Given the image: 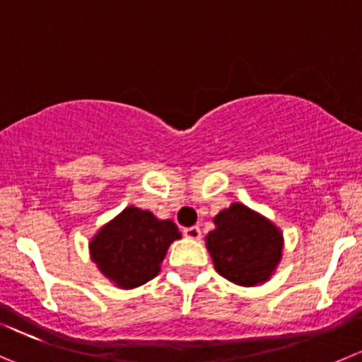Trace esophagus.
<instances>
[{
    "label": "esophagus",
    "instance_id": "34e87169",
    "mask_svg": "<svg viewBox=\"0 0 362 362\" xmlns=\"http://www.w3.org/2000/svg\"><path fill=\"white\" fill-rule=\"evenodd\" d=\"M183 235L190 240H199L201 238V229L197 226H192V227H185L183 229Z\"/></svg>",
    "mask_w": 362,
    "mask_h": 362
}]
</instances>
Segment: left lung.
I'll use <instances>...</instances> for the list:
<instances>
[{
    "instance_id": "obj_1",
    "label": "left lung",
    "mask_w": 362,
    "mask_h": 362,
    "mask_svg": "<svg viewBox=\"0 0 362 362\" xmlns=\"http://www.w3.org/2000/svg\"><path fill=\"white\" fill-rule=\"evenodd\" d=\"M206 247L216 272L240 286H256L270 279L282 256L281 230L247 206L230 204L215 216Z\"/></svg>"
}]
</instances>
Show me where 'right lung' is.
<instances>
[{
  "label": "right lung",
  "mask_w": 362,
  "mask_h": 362,
  "mask_svg": "<svg viewBox=\"0 0 362 362\" xmlns=\"http://www.w3.org/2000/svg\"><path fill=\"white\" fill-rule=\"evenodd\" d=\"M181 238L172 220L127 206L90 242L92 261L119 288L132 290L156 277L168 245Z\"/></svg>",
  "instance_id": "obj_1"
}]
</instances>
